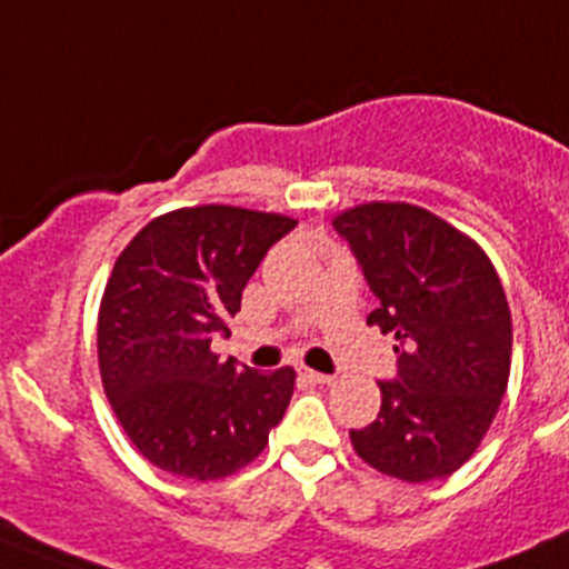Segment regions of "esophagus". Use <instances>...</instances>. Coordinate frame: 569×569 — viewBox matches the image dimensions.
<instances>
[{
	"label": "esophagus",
	"instance_id": "esophagus-1",
	"mask_svg": "<svg viewBox=\"0 0 569 569\" xmlns=\"http://www.w3.org/2000/svg\"><path fill=\"white\" fill-rule=\"evenodd\" d=\"M301 377H307L310 382H318V386H329L335 380L332 375H323V371H312V369H301Z\"/></svg>",
	"mask_w": 569,
	"mask_h": 569
}]
</instances>
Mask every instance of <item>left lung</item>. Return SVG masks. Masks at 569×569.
Segmentation results:
<instances>
[{
    "mask_svg": "<svg viewBox=\"0 0 569 569\" xmlns=\"http://www.w3.org/2000/svg\"><path fill=\"white\" fill-rule=\"evenodd\" d=\"M332 226L380 301L366 321L399 343L380 413L349 430L355 452L408 483L447 478L478 450L508 386L500 276L467 234L410 203H366Z\"/></svg>",
    "mask_w": 569,
    "mask_h": 569,
    "instance_id": "8db88e82",
    "label": "left lung"
}]
</instances>
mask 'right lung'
I'll use <instances>...</instances> for the list:
<instances>
[{
	"label": "right lung",
	"instance_id": "right-lung-1",
	"mask_svg": "<svg viewBox=\"0 0 569 569\" xmlns=\"http://www.w3.org/2000/svg\"><path fill=\"white\" fill-rule=\"evenodd\" d=\"M293 229L251 209H178L119 253L97 321L102 388L137 450L164 472H237L288 410L293 369L259 375L209 346L231 332L248 279Z\"/></svg>",
	"mask_w": 569,
	"mask_h": 569
}]
</instances>
